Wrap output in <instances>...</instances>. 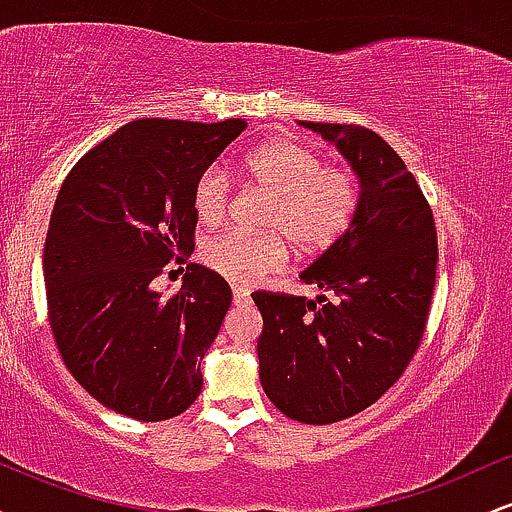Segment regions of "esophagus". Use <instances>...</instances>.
I'll list each match as a JSON object with an SVG mask.
<instances>
[{
  "label": "esophagus",
  "mask_w": 512,
  "mask_h": 512,
  "mask_svg": "<svg viewBox=\"0 0 512 512\" xmlns=\"http://www.w3.org/2000/svg\"><path fill=\"white\" fill-rule=\"evenodd\" d=\"M250 301V291L243 289V286H233V303L245 305Z\"/></svg>",
  "instance_id": "esophagus-1"
}]
</instances>
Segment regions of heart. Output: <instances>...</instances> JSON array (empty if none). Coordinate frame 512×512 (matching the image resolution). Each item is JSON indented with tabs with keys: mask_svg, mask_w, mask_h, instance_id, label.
<instances>
[{
	"mask_svg": "<svg viewBox=\"0 0 512 512\" xmlns=\"http://www.w3.org/2000/svg\"><path fill=\"white\" fill-rule=\"evenodd\" d=\"M252 185L272 192L260 226L267 231H226L204 245L207 267L233 284H252L284 267L289 243L301 255H315L349 228L361 199L356 175L325 166V158L291 139H272L252 149L240 163ZM231 178L211 166L192 187V209L207 226H219L231 204Z\"/></svg>",
	"mask_w": 512,
	"mask_h": 512,
	"instance_id": "b5f03b06",
	"label": "heart"
}]
</instances>
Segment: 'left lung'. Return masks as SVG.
Instances as JSON below:
<instances>
[{
	"instance_id": "1",
	"label": "left lung",
	"mask_w": 512,
	"mask_h": 512,
	"mask_svg": "<svg viewBox=\"0 0 512 512\" xmlns=\"http://www.w3.org/2000/svg\"><path fill=\"white\" fill-rule=\"evenodd\" d=\"M351 163L361 199L349 228L301 274L317 296L257 291L260 383L281 414L334 424L397 383L419 349L436 286L433 211L397 151L356 125L301 122Z\"/></svg>"
}]
</instances>
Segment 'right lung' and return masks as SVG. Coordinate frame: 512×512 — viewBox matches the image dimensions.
I'll list each match as a JSON object with an SVG mask.
<instances>
[{
  "mask_svg": "<svg viewBox=\"0 0 512 512\" xmlns=\"http://www.w3.org/2000/svg\"><path fill=\"white\" fill-rule=\"evenodd\" d=\"M245 127L134 120L79 158L57 195L43 252L52 337L76 383L117 414L166 421L202 392L231 286L190 262L163 296L156 276L195 250L192 187Z\"/></svg>",
  "mask_w": 512,
  "mask_h": 512,
  "instance_id": "add662e5",
  "label": "right lung"
}]
</instances>
